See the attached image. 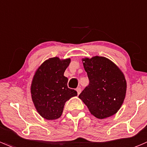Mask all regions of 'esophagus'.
Returning <instances> with one entry per match:
<instances>
[{
  "mask_svg": "<svg viewBox=\"0 0 147 147\" xmlns=\"http://www.w3.org/2000/svg\"><path fill=\"white\" fill-rule=\"evenodd\" d=\"M76 90H77V92H78V94L79 95V94L81 92V90H81L80 88H77Z\"/></svg>",
  "mask_w": 147,
  "mask_h": 147,
  "instance_id": "esophagus-1",
  "label": "esophagus"
}]
</instances>
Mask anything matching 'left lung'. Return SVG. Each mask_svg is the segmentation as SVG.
I'll return each mask as SVG.
<instances>
[{
    "instance_id": "left-lung-1",
    "label": "left lung",
    "mask_w": 147,
    "mask_h": 147,
    "mask_svg": "<svg viewBox=\"0 0 147 147\" xmlns=\"http://www.w3.org/2000/svg\"><path fill=\"white\" fill-rule=\"evenodd\" d=\"M89 85L79 95L91 114L103 119L116 113L125 98L126 82L113 62L103 57L82 59Z\"/></svg>"
}]
</instances>
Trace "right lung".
Returning a JSON list of instances; mask_svg holds the SVG:
<instances>
[{
  "label": "right lung",
  "instance_id": "obj_1",
  "mask_svg": "<svg viewBox=\"0 0 147 147\" xmlns=\"http://www.w3.org/2000/svg\"><path fill=\"white\" fill-rule=\"evenodd\" d=\"M70 59L54 57L45 61L36 72L31 84L32 100L38 113L47 120L59 119L65 102L78 92L67 87L64 72Z\"/></svg>",
  "mask_w": 147,
  "mask_h": 147
}]
</instances>
